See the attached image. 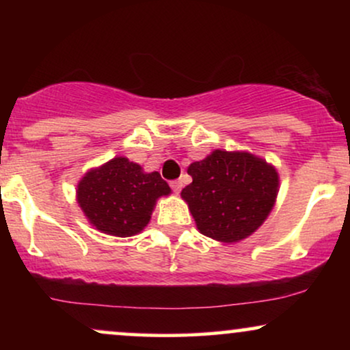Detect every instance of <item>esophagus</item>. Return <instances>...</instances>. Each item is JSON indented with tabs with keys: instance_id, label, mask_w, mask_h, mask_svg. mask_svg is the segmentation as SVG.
<instances>
[{
	"instance_id": "esophagus-1",
	"label": "esophagus",
	"mask_w": 350,
	"mask_h": 350,
	"mask_svg": "<svg viewBox=\"0 0 350 350\" xmlns=\"http://www.w3.org/2000/svg\"><path fill=\"white\" fill-rule=\"evenodd\" d=\"M171 189L176 192V194H179L180 189H183V183H180V180H172Z\"/></svg>"
}]
</instances>
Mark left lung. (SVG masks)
I'll list each match as a JSON object with an SVG mask.
<instances>
[{
  "label": "left lung",
  "instance_id": "1",
  "mask_svg": "<svg viewBox=\"0 0 350 350\" xmlns=\"http://www.w3.org/2000/svg\"><path fill=\"white\" fill-rule=\"evenodd\" d=\"M192 183L183 189L198 230L220 243H237L258 230L275 207L280 174L248 151L214 150L189 164Z\"/></svg>",
  "mask_w": 350,
  "mask_h": 350
}]
</instances>
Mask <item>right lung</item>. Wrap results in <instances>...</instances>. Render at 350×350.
<instances>
[{
    "label": "right lung",
    "mask_w": 350,
    "mask_h": 350,
    "mask_svg": "<svg viewBox=\"0 0 350 350\" xmlns=\"http://www.w3.org/2000/svg\"><path fill=\"white\" fill-rule=\"evenodd\" d=\"M170 194L159 172H146L124 156L88 170L75 191L88 224L113 237L139 234L150 224L158 199Z\"/></svg>",
    "instance_id": "obj_1"
}]
</instances>
